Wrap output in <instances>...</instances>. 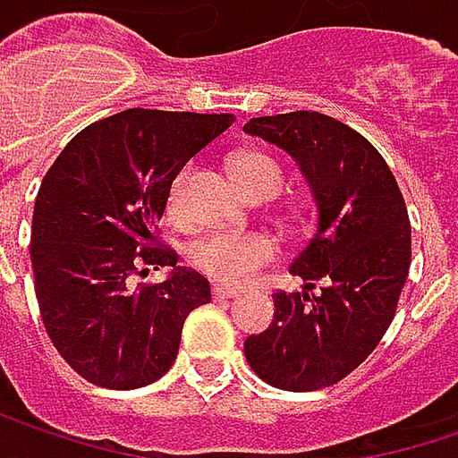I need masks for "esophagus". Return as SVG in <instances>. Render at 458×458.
<instances>
[{"label":"esophagus","instance_id":"obj_1","mask_svg":"<svg viewBox=\"0 0 458 458\" xmlns=\"http://www.w3.org/2000/svg\"><path fill=\"white\" fill-rule=\"evenodd\" d=\"M241 293L238 291H230V288H223V285H215L212 288V299L215 301H230V299H238Z\"/></svg>","mask_w":458,"mask_h":458}]
</instances>
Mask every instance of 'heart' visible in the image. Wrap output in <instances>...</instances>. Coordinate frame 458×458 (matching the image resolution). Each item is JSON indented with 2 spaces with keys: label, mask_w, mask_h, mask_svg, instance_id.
Segmentation results:
<instances>
[{
  "label": "heart",
  "mask_w": 458,
  "mask_h": 458,
  "mask_svg": "<svg viewBox=\"0 0 458 458\" xmlns=\"http://www.w3.org/2000/svg\"><path fill=\"white\" fill-rule=\"evenodd\" d=\"M233 175L251 196L259 191H277L283 181L280 165L259 151H241L233 157ZM186 173L170 191V212H178V196ZM277 257L275 241L262 233H209L191 246V262L207 277L225 285H246Z\"/></svg>",
  "instance_id": "1"
}]
</instances>
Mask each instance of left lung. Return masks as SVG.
Returning a JSON list of instances; mask_svg holds the SVG:
<instances>
[{
    "label": "left lung",
    "mask_w": 458,
    "mask_h": 458,
    "mask_svg": "<svg viewBox=\"0 0 458 458\" xmlns=\"http://www.w3.org/2000/svg\"><path fill=\"white\" fill-rule=\"evenodd\" d=\"M243 131L285 148L317 204V230L291 262L304 291L272 296V325L249 335L243 353L275 388L335 386L394 322L411 262L403 196L380 151L335 117L301 109L251 117Z\"/></svg>",
    "instance_id": "1"
}]
</instances>
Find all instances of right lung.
<instances>
[{
  "instance_id": "add662e5",
  "label": "right lung",
  "mask_w": 458,
  "mask_h": 458,
  "mask_svg": "<svg viewBox=\"0 0 458 458\" xmlns=\"http://www.w3.org/2000/svg\"><path fill=\"white\" fill-rule=\"evenodd\" d=\"M233 114L125 109L83 128L44 175L30 228L33 285L44 327L89 383L131 391L175 361L183 322L209 304V280L175 267L157 241L173 181ZM148 267L167 281L133 286Z\"/></svg>"
}]
</instances>
